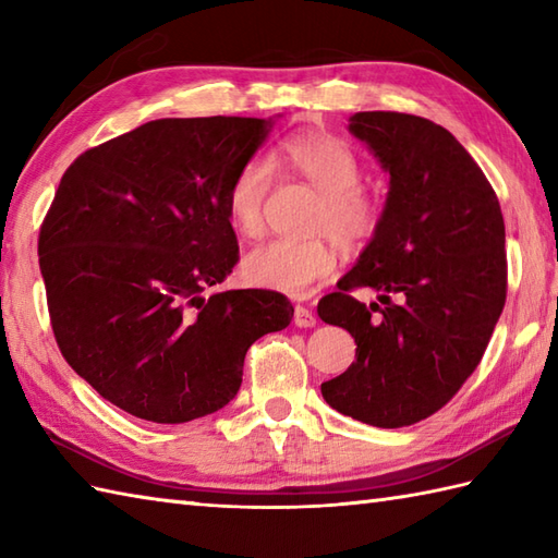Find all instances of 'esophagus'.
Masks as SVG:
<instances>
[{"mask_svg":"<svg viewBox=\"0 0 558 558\" xmlns=\"http://www.w3.org/2000/svg\"><path fill=\"white\" fill-rule=\"evenodd\" d=\"M294 326L300 328H314L316 326V314L310 310V306H294Z\"/></svg>","mask_w":558,"mask_h":558,"instance_id":"1","label":"esophagus"}]
</instances>
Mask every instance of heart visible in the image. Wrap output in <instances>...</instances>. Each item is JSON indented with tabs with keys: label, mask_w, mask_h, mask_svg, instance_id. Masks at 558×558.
<instances>
[{
	"label": "heart",
	"mask_w": 558,
	"mask_h": 558,
	"mask_svg": "<svg viewBox=\"0 0 558 558\" xmlns=\"http://www.w3.org/2000/svg\"><path fill=\"white\" fill-rule=\"evenodd\" d=\"M272 165L310 182L322 194L314 230L328 232L342 248H360L381 222V208L364 192L362 162L354 150L330 134H300L288 138L268 158L254 156L240 165L228 186V216L234 230L258 236L266 228V201L272 186ZM336 246L326 236L272 240L252 248L242 260V276L256 288L288 292L294 298L333 276Z\"/></svg>",
	"instance_id": "1"
}]
</instances>
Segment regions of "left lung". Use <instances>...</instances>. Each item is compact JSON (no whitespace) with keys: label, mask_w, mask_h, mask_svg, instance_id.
Here are the masks:
<instances>
[{"label":"left lung","mask_w":558,"mask_h":558,"mask_svg":"<svg viewBox=\"0 0 558 558\" xmlns=\"http://www.w3.org/2000/svg\"><path fill=\"white\" fill-rule=\"evenodd\" d=\"M350 132L390 184L372 242L318 302L322 322L357 342V360L322 393L352 420L398 429L441 410L477 369L506 304V228L487 177L448 129L357 112ZM362 287L379 302L354 301Z\"/></svg>","instance_id":"left-lung-1"}]
</instances>
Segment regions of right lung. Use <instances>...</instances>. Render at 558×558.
<instances>
[{"instance_id":"right-lung-1","label":"right lung","mask_w":558,"mask_h":558,"mask_svg":"<svg viewBox=\"0 0 558 558\" xmlns=\"http://www.w3.org/2000/svg\"><path fill=\"white\" fill-rule=\"evenodd\" d=\"M272 120H156L69 165L38 254L57 345L138 420L182 424L228 405L246 350L292 322L270 290L210 292L240 246L228 186Z\"/></svg>"}]
</instances>
